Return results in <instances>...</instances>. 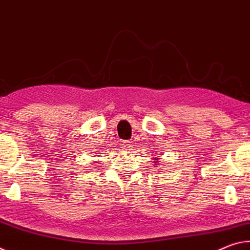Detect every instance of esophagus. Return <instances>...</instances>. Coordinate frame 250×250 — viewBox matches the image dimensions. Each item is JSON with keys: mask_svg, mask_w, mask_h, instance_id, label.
<instances>
[{"mask_svg": "<svg viewBox=\"0 0 250 250\" xmlns=\"http://www.w3.org/2000/svg\"><path fill=\"white\" fill-rule=\"evenodd\" d=\"M123 147H124V149H130L133 147V142L132 141H124L123 142Z\"/></svg>", "mask_w": 250, "mask_h": 250, "instance_id": "1", "label": "esophagus"}]
</instances>
